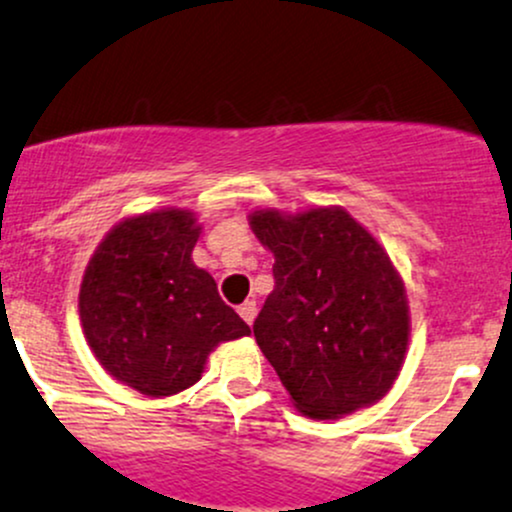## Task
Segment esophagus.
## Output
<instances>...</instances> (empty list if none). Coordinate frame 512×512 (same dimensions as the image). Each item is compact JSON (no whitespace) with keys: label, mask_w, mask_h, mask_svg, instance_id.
<instances>
[{"label":"esophagus","mask_w":512,"mask_h":512,"mask_svg":"<svg viewBox=\"0 0 512 512\" xmlns=\"http://www.w3.org/2000/svg\"><path fill=\"white\" fill-rule=\"evenodd\" d=\"M238 315L243 317V320L248 322V325H252V322H255V317H257V303L255 301H245L238 308Z\"/></svg>","instance_id":"34e87169"}]
</instances>
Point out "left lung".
Here are the masks:
<instances>
[{"label":"left lung","instance_id":"left-lung-1","mask_svg":"<svg viewBox=\"0 0 512 512\" xmlns=\"http://www.w3.org/2000/svg\"><path fill=\"white\" fill-rule=\"evenodd\" d=\"M248 221L274 255V291L252 332L293 407L327 421L383 399L411 332L404 281L383 245L342 207L255 209Z\"/></svg>","mask_w":512,"mask_h":512}]
</instances>
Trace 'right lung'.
Returning a JSON list of instances; mask_svg holds the SVG:
<instances>
[{"label": "right lung", "instance_id": "add662e5", "mask_svg": "<svg viewBox=\"0 0 512 512\" xmlns=\"http://www.w3.org/2000/svg\"><path fill=\"white\" fill-rule=\"evenodd\" d=\"M195 211L166 207L115 223L86 264L79 317L98 363L146 397H170L202 378L216 346L250 327L192 262Z\"/></svg>", "mask_w": 512, "mask_h": 512}]
</instances>
